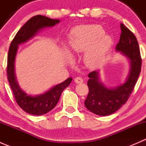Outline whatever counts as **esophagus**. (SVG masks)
<instances>
[{
  "label": "esophagus",
  "instance_id": "1",
  "mask_svg": "<svg viewBox=\"0 0 146 146\" xmlns=\"http://www.w3.org/2000/svg\"><path fill=\"white\" fill-rule=\"evenodd\" d=\"M74 81L76 84H79V83H82L83 82V80L80 77H77L74 79Z\"/></svg>",
  "mask_w": 146,
  "mask_h": 146
}]
</instances>
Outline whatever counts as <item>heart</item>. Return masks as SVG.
Masks as SVG:
<instances>
[{
	"label": "heart",
	"mask_w": 146,
	"mask_h": 146,
	"mask_svg": "<svg viewBox=\"0 0 146 146\" xmlns=\"http://www.w3.org/2000/svg\"><path fill=\"white\" fill-rule=\"evenodd\" d=\"M71 51L76 54L85 53L83 62L90 68L100 65L112 44L111 37L104 34L100 25L78 26L71 31L69 39Z\"/></svg>",
	"instance_id": "heart-1"
}]
</instances>
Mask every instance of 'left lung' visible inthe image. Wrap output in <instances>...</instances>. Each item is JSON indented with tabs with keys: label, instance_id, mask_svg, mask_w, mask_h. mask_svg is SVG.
<instances>
[{
	"label": "left lung",
	"instance_id": "1",
	"mask_svg": "<svg viewBox=\"0 0 146 146\" xmlns=\"http://www.w3.org/2000/svg\"><path fill=\"white\" fill-rule=\"evenodd\" d=\"M120 27L121 33L116 51L129 60V75L123 83L114 88H107L100 81L99 70L89 73V93L85 105L89 111L97 115H110L120 109L127 102L141 73L142 60L136 37L122 23Z\"/></svg>",
	"mask_w": 146,
	"mask_h": 146
}]
</instances>
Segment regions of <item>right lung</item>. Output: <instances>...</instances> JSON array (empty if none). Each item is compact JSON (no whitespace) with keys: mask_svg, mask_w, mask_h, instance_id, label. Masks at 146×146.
I'll use <instances>...</instances> for the list:
<instances>
[{"mask_svg":"<svg viewBox=\"0 0 146 146\" xmlns=\"http://www.w3.org/2000/svg\"><path fill=\"white\" fill-rule=\"evenodd\" d=\"M60 23V20H54L46 16H34L20 28L10 44L8 55L7 76L10 88L17 104L28 114L43 115L55 107L60 99L63 90L72 81V78L56 85L44 93L38 95H28L19 86L15 72V62L18 45L25 43L35 36L39 31L47 27H54Z\"/></svg>","mask_w":146,"mask_h":146,"instance_id":"right-lung-1","label":"right lung"}]
</instances>
